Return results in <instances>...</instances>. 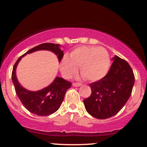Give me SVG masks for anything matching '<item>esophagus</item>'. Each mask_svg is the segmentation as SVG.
<instances>
[{"label": "esophagus", "mask_w": 147, "mask_h": 147, "mask_svg": "<svg viewBox=\"0 0 147 147\" xmlns=\"http://www.w3.org/2000/svg\"><path fill=\"white\" fill-rule=\"evenodd\" d=\"M82 85L80 83H72V86H75V87H78V86H80Z\"/></svg>", "instance_id": "1"}]
</instances>
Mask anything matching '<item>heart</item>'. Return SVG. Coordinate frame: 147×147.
Returning <instances> with one entry per match:
<instances>
[{
	"instance_id": "heart-1",
	"label": "heart",
	"mask_w": 147,
	"mask_h": 147,
	"mask_svg": "<svg viewBox=\"0 0 147 147\" xmlns=\"http://www.w3.org/2000/svg\"><path fill=\"white\" fill-rule=\"evenodd\" d=\"M111 65L109 52L104 48L84 45L75 48L68 57H63L60 64L62 75L70 78L78 72L88 81L97 82L106 75Z\"/></svg>"
}]
</instances>
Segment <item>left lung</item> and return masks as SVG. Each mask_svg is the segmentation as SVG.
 <instances>
[{"label": "left lung", "instance_id": "obj_1", "mask_svg": "<svg viewBox=\"0 0 147 147\" xmlns=\"http://www.w3.org/2000/svg\"><path fill=\"white\" fill-rule=\"evenodd\" d=\"M113 60L107 75L89 84L92 93L84 100L87 112L97 119L117 114L129 99L134 85L135 76L128 62L117 56Z\"/></svg>", "mask_w": 147, "mask_h": 147}]
</instances>
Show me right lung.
Returning <instances> with one entry per match:
<instances>
[{"label": "right lung", "mask_w": 147, "mask_h": 147, "mask_svg": "<svg viewBox=\"0 0 147 147\" xmlns=\"http://www.w3.org/2000/svg\"><path fill=\"white\" fill-rule=\"evenodd\" d=\"M60 45L51 43H42L30 49L23 55L15 63L13 67L11 79L14 84L16 93L25 109L30 113L39 116L50 115L59 109L67 90L71 86V82L57 77L48 86L38 91H30L23 88L18 83L16 75V69L18 62L26 54L38 50H50L57 55L59 61L63 57V52L60 49Z\"/></svg>", "instance_id": "right-lung-1"}]
</instances>
